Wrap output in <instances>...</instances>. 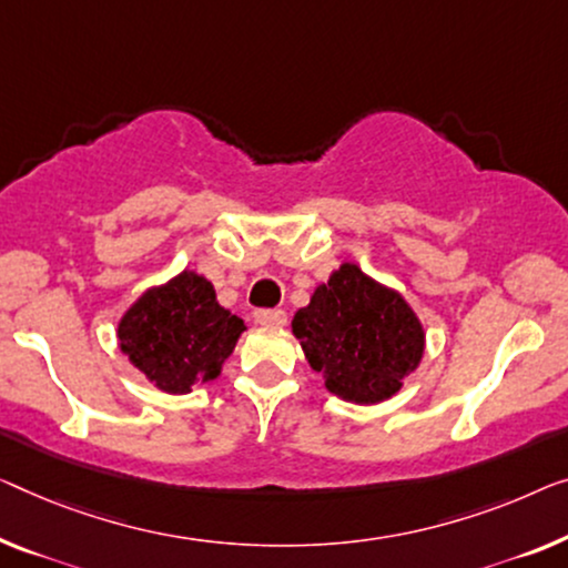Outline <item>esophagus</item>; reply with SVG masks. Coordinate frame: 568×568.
Returning <instances> with one entry per match:
<instances>
[{"instance_id": "34e87169", "label": "esophagus", "mask_w": 568, "mask_h": 568, "mask_svg": "<svg viewBox=\"0 0 568 568\" xmlns=\"http://www.w3.org/2000/svg\"><path fill=\"white\" fill-rule=\"evenodd\" d=\"M255 321L260 326L281 328V326H285L287 316H285V311H281V308H262V311L255 313Z\"/></svg>"}]
</instances>
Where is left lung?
<instances>
[{"instance_id": "1", "label": "left lung", "mask_w": 568, "mask_h": 568, "mask_svg": "<svg viewBox=\"0 0 568 568\" xmlns=\"http://www.w3.org/2000/svg\"><path fill=\"white\" fill-rule=\"evenodd\" d=\"M293 334L326 390L357 405L393 397L426 349V332L408 301L352 262L295 311Z\"/></svg>"}]
</instances>
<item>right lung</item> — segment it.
<instances>
[{
    "mask_svg": "<svg viewBox=\"0 0 568 568\" xmlns=\"http://www.w3.org/2000/svg\"><path fill=\"white\" fill-rule=\"evenodd\" d=\"M244 321L219 306L206 277L183 270L150 287L132 303L116 326L120 349L158 390L183 395L196 383L222 375Z\"/></svg>",
    "mask_w": 568,
    "mask_h": 568,
    "instance_id": "1",
    "label": "right lung"
}]
</instances>
